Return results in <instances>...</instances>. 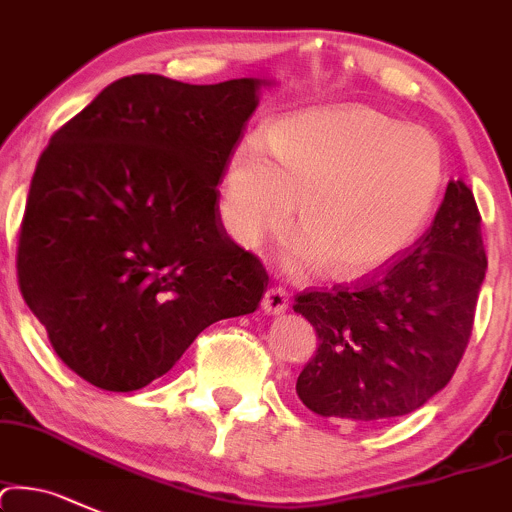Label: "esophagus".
Segmentation results:
<instances>
[{
	"instance_id": "obj_1",
	"label": "esophagus",
	"mask_w": 512,
	"mask_h": 512,
	"mask_svg": "<svg viewBox=\"0 0 512 512\" xmlns=\"http://www.w3.org/2000/svg\"><path fill=\"white\" fill-rule=\"evenodd\" d=\"M288 302H290V295L285 288H268L266 295H263V312L266 315H283L285 310H288Z\"/></svg>"
}]
</instances>
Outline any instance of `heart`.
I'll use <instances>...</instances> for the list:
<instances>
[{
  "label": "heart",
  "instance_id": "1",
  "mask_svg": "<svg viewBox=\"0 0 512 512\" xmlns=\"http://www.w3.org/2000/svg\"><path fill=\"white\" fill-rule=\"evenodd\" d=\"M444 161L422 129L368 107H320L249 136L224 170L222 219L244 249L283 234L298 207L305 239L293 271L329 263L334 278L381 273L422 234L437 207Z\"/></svg>",
  "mask_w": 512,
  "mask_h": 512
}]
</instances>
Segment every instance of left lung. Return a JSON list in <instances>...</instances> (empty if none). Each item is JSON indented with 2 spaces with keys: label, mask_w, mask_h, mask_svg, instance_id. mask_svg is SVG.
<instances>
[{
  "label": "left lung",
  "mask_w": 512,
  "mask_h": 512,
  "mask_svg": "<svg viewBox=\"0 0 512 512\" xmlns=\"http://www.w3.org/2000/svg\"><path fill=\"white\" fill-rule=\"evenodd\" d=\"M486 268L474 192L449 180L430 229L398 261L295 298L293 310L320 339L295 383L298 398L317 415L349 422L422 408L464 356Z\"/></svg>",
  "instance_id": "left-lung-1"
}]
</instances>
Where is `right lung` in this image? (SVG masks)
<instances>
[{"label":"right lung","instance_id":"obj_1","mask_svg":"<svg viewBox=\"0 0 512 512\" xmlns=\"http://www.w3.org/2000/svg\"><path fill=\"white\" fill-rule=\"evenodd\" d=\"M254 78L129 75L51 136L16 246L26 305L92 386L129 393L268 285L219 217L217 183L256 109Z\"/></svg>","mask_w":512,"mask_h":512}]
</instances>
